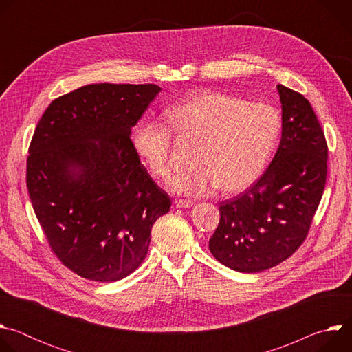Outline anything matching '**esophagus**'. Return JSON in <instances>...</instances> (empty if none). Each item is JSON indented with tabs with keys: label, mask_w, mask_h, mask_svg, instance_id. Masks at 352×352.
Instances as JSON below:
<instances>
[{
	"label": "esophagus",
	"mask_w": 352,
	"mask_h": 352,
	"mask_svg": "<svg viewBox=\"0 0 352 352\" xmlns=\"http://www.w3.org/2000/svg\"><path fill=\"white\" fill-rule=\"evenodd\" d=\"M174 206L177 209H185V208L193 206V202H190V200H186V199H177L174 202Z\"/></svg>",
	"instance_id": "esophagus-1"
}]
</instances>
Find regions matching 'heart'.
Here are the masks:
<instances>
[{"mask_svg": "<svg viewBox=\"0 0 352 352\" xmlns=\"http://www.w3.org/2000/svg\"><path fill=\"white\" fill-rule=\"evenodd\" d=\"M167 121L181 140L196 142L193 167L179 173L171 189L204 196L219 188L226 195L239 193L263 173L277 146L281 118L266 103L245 100L217 90H202L167 111ZM132 147L156 179L174 171L173 140L167 126L140 120L132 131Z\"/></svg>", "mask_w": 352, "mask_h": 352, "instance_id": "b5f03b06", "label": "heart"}]
</instances>
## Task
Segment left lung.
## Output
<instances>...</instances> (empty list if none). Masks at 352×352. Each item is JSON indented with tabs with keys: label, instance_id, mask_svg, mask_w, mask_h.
<instances>
[{
	"label": "left lung",
	"instance_id": "1",
	"mask_svg": "<svg viewBox=\"0 0 352 352\" xmlns=\"http://www.w3.org/2000/svg\"><path fill=\"white\" fill-rule=\"evenodd\" d=\"M281 140L274 159L243 193L220 204L212 255L241 273H258L289 258L304 242L327 177V144L318 117L298 91L277 85Z\"/></svg>",
	"mask_w": 352,
	"mask_h": 352
}]
</instances>
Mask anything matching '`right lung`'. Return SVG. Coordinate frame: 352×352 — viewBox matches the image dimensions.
I'll use <instances>...</instances> for the list:
<instances>
[{
  "mask_svg": "<svg viewBox=\"0 0 352 352\" xmlns=\"http://www.w3.org/2000/svg\"><path fill=\"white\" fill-rule=\"evenodd\" d=\"M157 85L97 83L56 98L34 131L26 184L36 217L58 259L100 283L133 273L168 195L150 178L131 129Z\"/></svg>",
  "mask_w": 352,
  "mask_h": 352,
  "instance_id": "obj_1",
  "label": "right lung"
}]
</instances>
